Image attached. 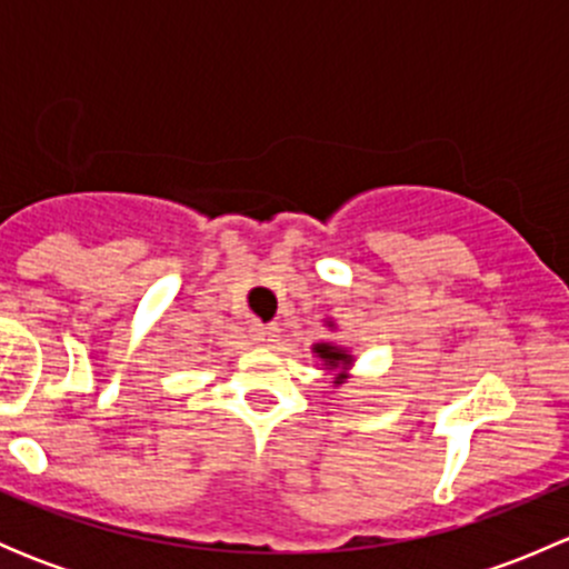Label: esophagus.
Segmentation results:
<instances>
[{
	"instance_id": "obj_1",
	"label": "esophagus",
	"mask_w": 569,
	"mask_h": 569,
	"mask_svg": "<svg viewBox=\"0 0 569 569\" xmlns=\"http://www.w3.org/2000/svg\"><path fill=\"white\" fill-rule=\"evenodd\" d=\"M250 338L256 347H274L280 338V327L278 325H252Z\"/></svg>"
}]
</instances>
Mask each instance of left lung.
<instances>
[{"mask_svg":"<svg viewBox=\"0 0 569 569\" xmlns=\"http://www.w3.org/2000/svg\"><path fill=\"white\" fill-rule=\"evenodd\" d=\"M325 325L330 327V330H336V321L332 319H325ZM311 352L321 363V369H325L327 375H332V388H341L352 380L349 371H352L355 366V355L349 352V347H343V343H336V341H319L313 343Z\"/></svg>","mask_w":569,"mask_h":569,"instance_id":"1","label":"left lung"}]
</instances>
